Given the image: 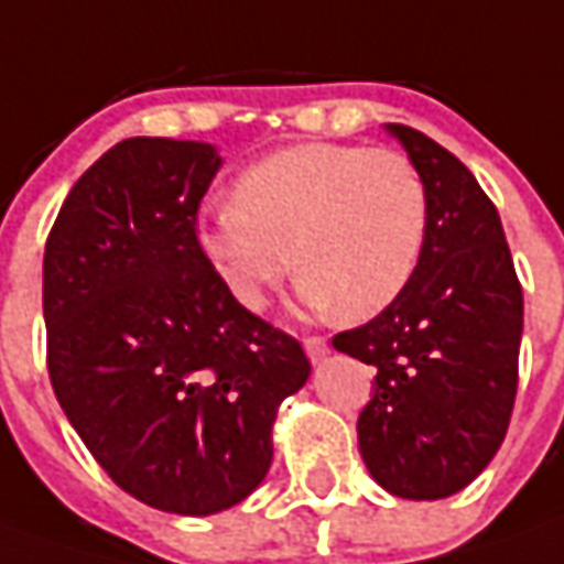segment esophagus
<instances>
[{"instance_id": "obj_1", "label": "esophagus", "mask_w": 564, "mask_h": 564, "mask_svg": "<svg viewBox=\"0 0 564 564\" xmlns=\"http://www.w3.org/2000/svg\"><path fill=\"white\" fill-rule=\"evenodd\" d=\"M302 346H305V355L312 358V364L324 361V355H327V343H324L321 336H308V339H305Z\"/></svg>"}]
</instances>
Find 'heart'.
<instances>
[{
    "label": "heart",
    "mask_w": 564,
    "mask_h": 564,
    "mask_svg": "<svg viewBox=\"0 0 564 564\" xmlns=\"http://www.w3.org/2000/svg\"><path fill=\"white\" fill-rule=\"evenodd\" d=\"M426 231V182L404 153L312 141L240 172L194 243L247 308L299 268L302 308L373 317L413 281Z\"/></svg>",
    "instance_id": "1"
}]
</instances>
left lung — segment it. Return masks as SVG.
I'll use <instances>...</instances> for the list:
<instances>
[{
	"instance_id": "obj_1",
	"label": "left lung",
	"mask_w": 564,
	"mask_h": 564,
	"mask_svg": "<svg viewBox=\"0 0 564 564\" xmlns=\"http://www.w3.org/2000/svg\"><path fill=\"white\" fill-rule=\"evenodd\" d=\"M426 182V250L408 290L333 348L377 367L358 447L404 500L463 491L503 444L519 386L522 286L500 216L438 141L386 122Z\"/></svg>"
}]
</instances>
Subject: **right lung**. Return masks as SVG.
Returning a JSON list of instances; mask_svg holds the SVG:
<instances>
[{"label":"right lung","instance_id":"obj_1","mask_svg":"<svg viewBox=\"0 0 564 564\" xmlns=\"http://www.w3.org/2000/svg\"><path fill=\"white\" fill-rule=\"evenodd\" d=\"M218 170L206 141L126 138L70 187L42 262L61 411L122 491L175 516L262 485L278 408L312 373L194 243Z\"/></svg>","mask_w":564,"mask_h":564}]
</instances>
